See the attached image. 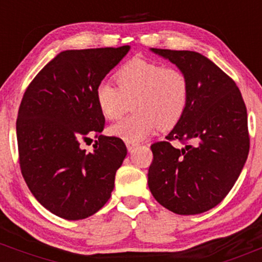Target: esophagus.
I'll return each mask as SVG.
<instances>
[{"instance_id": "obj_1", "label": "esophagus", "mask_w": 262, "mask_h": 262, "mask_svg": "<svg viewBox=\"0 0 262 262\" xmlns=\"http://www.w3.org/2000/svg\"><path fill=\"white\" fill-rule=\"evenodd\" d=\"M135 146H137V144L135 143H129V141H127V149H128V151H132V150H133Z\"/></svg>"}]
</instances>
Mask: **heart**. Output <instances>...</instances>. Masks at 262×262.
I'll return each mask as SVG.
<instances>
[{
  "label": "heart",
  "mask_w": 262,
  "mask_h": 262,
  "mask_svg": "<svg viewBox=\"0 0 262 262\" xmlns=\"http://www.w3.org/2000/svg\"><path fill=\"white\" fill-rule=\"evenodd\" d=\"M117 87L102 81L96 87L98 110L114 121L124 114L132 102L133 114L111 125L110 134L129 143L143 140L156 128L169 130L182 119L189 102L187 75L177 68L134 58L116 74Z\"/></svg>",
  "instance_id": "b5f03b06"
}]
</instances>
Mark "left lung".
Instances as JSON below:
<instances>
[{
  "mask_svg": "<svg viewBox=\"0 0 262 262\" xmlns=\"http://www.w3.org/2000/svg\"><path fill=\"white\" fill-rule=\"evenodd\" d=\"M187 75L189 102L166 140L150 148L151 194L176 214H200L229 193L250 149L244 100L231 77L208 58L189 50L154 49ZM172 141L185 145L177 149Z\"/></svg>",
  "mask_w": 262,
  "mask_h": 262,
  "instance_id": "left-lung-1",
  "label": "left lung"
}]
</instances>
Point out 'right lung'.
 <instances>
[{"label":"right lung","instance_id":"right-lung-1","mask_svg":"<svg viewBox=\"0 0 262 262\" xmlns=\"http://www.w3.org/2000/svg\"><path fill=\"white\" fill-rule=\"evenodd\" d=\"M129 45L66 50L41 69L27 87L17 117L23 179L33 196L53 214L79 221L110 200L127 146L104 137V117L96 87L124 58ZM90 135L93 153L80 149Z\"/></svg>","mask_w":262,"mask_h":262}]
</instances>
